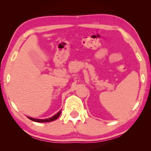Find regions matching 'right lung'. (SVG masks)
Masks as SVG:
<instances>
[{
  "instance_id": "1",
  "label": "right lung",
  "mask_w": 151,
  "mask_h": 151,
  "mask_svg": "<svg viewBox=\"0 0 151 151\" xmlns=\"http://www.w3.org/2000/svg\"><path fill=\"white\" fill-rule=\"evenodd\" d=\"M61 113V111L60 110L58 113L55 114L53 116H52L51 118H46V119H37V118H31V117H29V116H27V118L29 119H30V120L34 121V122H51V121H53L55 120H56L59 118V115H60Z\"/></svg>"
}]
</instances>
